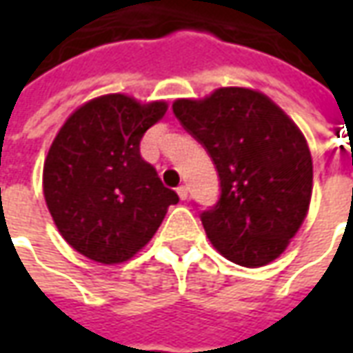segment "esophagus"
Returning <instances> with one entry per match:
<instances>
[{"label": "esophagus", "mask_w": 353, "mask_h": 353, "mask_svg": "<svg viewBox=\"0 0 353 353\" xmlns=\"http://www.w3.org/2000/svg\"><path fill=\"white\" fill-rule=\"evenodd\" d=\"M177 194H179V199L181 200H187V196H189V189H187L185 185H179V187H177Z\"/></svg>", "instance_id": "1"}]
</instances>
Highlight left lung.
Wrapping results in <instances>:
<instances>
[{
  "instance_id": "1",
  "label": "left lung",
  "mask_w": 353,
  "mask_h": 353,
  "mask_svg": "<svg viewBox=\"0 0 353 353\" xmlns=\"http://www.w3.org/2000/svg\"><path fill=\"white\" fill-rule=\"evenodd\" d=\"M172 109L219 174V200L200 214L215 250L250 268L280 257L310 206L312 157L303 132L252 88H217L204 100H176Z\"/></svg>"
}]
</instances>
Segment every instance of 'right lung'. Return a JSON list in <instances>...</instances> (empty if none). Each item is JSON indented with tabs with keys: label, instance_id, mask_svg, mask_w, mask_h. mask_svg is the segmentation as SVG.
Masks as SVG:
<instances>
[{
	"label": "right lung",
	"instance_id": "right-lung-1",
	"mask_svg": "<svg viewBox=\"0 0 353 353\" xmlns=\"http://www.w3.org/2000/svg\"><path fill=\"white\" fill-rule=\"evenodd\" d=\"M166 109V101L100 96L52 141L43 166L45 202L65 242L88 259L115 265L134 257L179 202L139 154L143 134Z\"/></svg>",
	"mask_w": 353,
	"mask_h": 353
}]
</instances>
